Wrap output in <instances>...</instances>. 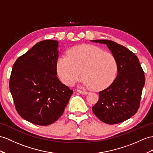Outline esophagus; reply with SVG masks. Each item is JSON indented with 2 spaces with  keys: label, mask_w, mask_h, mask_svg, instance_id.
Returning a JSON list of instances; mask_svg holds the SVG:
<instances>
[{
  "label": "esophagus",
  "mask_w": 153,
  "mask_h": 153,
  "mask_svg": "<svg viewBox=\"0 0 153 153\" xmlns=\"http://www.w3.org/2000/svg\"><path fill=\"white\" fill-rule=\"evenodd\" d=\"M77 91L79 93V94H82V95H86L88 94L87 91H83V90H80V89H77Z\"/></svg>",
  "instance_id": "34e87169"
}]
</instances>
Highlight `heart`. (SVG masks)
<instances>
[{"instance_id": "b5f03b06", "label": "heart", "mask_w": 153, "mask_h": 153, "mask_svg": "<svg viewBox=\"0 0 153 153\" xmlns=\"http://www.w3.org/2000/svg\"><path fill=\"white\" fill-rule=\"evenodd\" d=\"M56 69L59 79L66 85H74L82 73L85 86L100 90L114 79L117 67L111 53L91 45H81L71 48L68 56L59 57Z\"/></svg>"}]
</instances>
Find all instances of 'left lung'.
Wrapping results in <instances>:
<instances>
[{"label": "left lung", "instance_id": "obj_1", "mask_svg": "<svg viewBox=\"0 0 153 153\" xmlns=\"http://www.w3.org/2000/svg\"><path fill=\"white\" fill-rule=\"evenodd\" d=\"M105 44L117 63V74L113 82L99 92V99L92 107L94 114L107 124L123 122L138 110L145 77L139 59L127 48L113 41L92 40Z\"/></svg>", "mask_w": 153, "mask_h": 153}]
</instances>
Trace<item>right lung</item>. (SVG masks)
Segmentation results:
<instances>
[{
	"instance_id": "right-lung-1",
	"label": "right lung",
	"mask_w": 153,
	"mask_h": 153,
	"mask_svg": "<svg viewBox=\"0 0 153 153\" xmlns=\"http://www.w3.org/2000/svg\"><path fill=\"white\" fill-rule=\"evenodd\" d=\"M58 42L44 40L14 63L10 90L16 110L32 123L47 126L61 117L73 91L57 75Z\"/></svg>"
}]
</instances>
